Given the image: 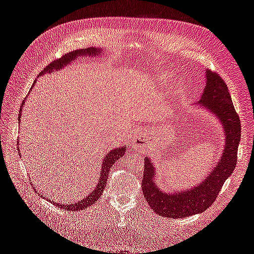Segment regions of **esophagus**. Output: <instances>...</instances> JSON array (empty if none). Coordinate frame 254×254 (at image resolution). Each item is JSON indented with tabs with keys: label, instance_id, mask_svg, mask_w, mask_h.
<instances>
[{
	"label": "esophagus",
	"instance_id": "34e87169",
	"mask_svg": "<svg viewBox=\"0 0 254 254\" xmlns=\"http://www.w3.org/2000/svg\"><path fill=\"white\" fill-rule=\"evenodd\" d=\"M136 134H137L136 136L139 137V139H141V137H142V139H144V137H147V136H148L147 133H146V132H142V131H141L140 133H136ZM136 136H135V137H136Z\"/></svg>",
	"mask_w": 254,
	"mask_h": 254
}]
</instances>
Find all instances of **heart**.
Returning <instances> with one entry per match:
<instances>
[{
    "label": "heart",
    "instance_id": "1",
    "mask_svg": "<svg viewBox=\"0 0 254 254\" xmlns=\"http://www.w3.org/2000/svg\"><path fill=\"white\" fill-rule=\"evenodd\" d=\"M168 77H170V74H168V73H163V74H161V75H160L159 79H160V81L165 82V81H167V80H168Z\"/></svg>",
    "mask_w": 254,
    "mask_h": 254
}]
</instances>
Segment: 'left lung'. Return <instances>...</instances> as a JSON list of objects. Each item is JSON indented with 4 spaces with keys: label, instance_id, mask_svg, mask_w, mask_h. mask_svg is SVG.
Wrapping results in <instances>:
<instances>
[{
    "label": "left lung",
    "instance_id": "left-lung-1",
    "mask_svg": "<svg viewBox=\"0 0 254 254\" xmlns=\"http://www.w3.org/2000/svg\"><path fill=\"white\" fill-rule=\"evenodd\" d=\"M206 86L198 104L216 115L224 127L226 144L217 165L205 179L190 190L166 193L155 182L156 167L149 158L144 159L142 190L149 206L160 216L182 218L201 214L216 200L228 177L231 176L237 162V149L241 141V120L236 113L231 95L225 80L213 71L205 72Z\"/></svg>",
    "mask_w": 254,
    "mask_h": 254
}]
</instances>
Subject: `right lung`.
Wrapping results in <instances>:
<instances>
[{"label":"right lung","mask_w":254,"mask_h":254,"mask_svg":"<svg viewBox=\"0 0 254 254\" xmlns=\"http://www.w3.org/2000/svg\"><path fill=\"white\" fill-rule=\"evenodd\" d=\"M101 52H102V49L92 48V49L76 50V51L70 52V53H67V54H64V55L61 57V58H59L57 60H54V61H52L50 64H48L47 67H45L44 70L39 74V76L43 75L44 73H54V72L60 70V68H64L67 64H70L71 61H73L74 59H76L77 57L84 56V55H89L91 57H95V56H98L99 54H101ZM34 84H33V86H34ZM32 89H30V91H32ZM24 102H25V99L22 103L21 109H20V115H21V111L23 109V105H24ZM20 115H19V118H18L19 121H20V118H21ZM125 151H126V146H124V147H119V148L112 149L111 151H109L108 153H107V155L104 158V161H103L102 171H101V174H99V175H101V177H99V181H98L97 187L95 188V190L93 191H92V193H90L86 198L82 199V200H79L78 202L71 203V204L57 203V202L51 201L50 199H48V200L51 201L53 204H55L56 206H58L59 209H65L66 211L67 210L68 211L84 210V209H86V207H89L91 205H93V203L98 200L99 197H101L102 193L104 191V189H105L106 183H107V179H108V176H109L110 167L115 163V161L119 160L122 156H124ZM19 155H21L20 150H19ZM41 197H42V195H41Z\"/></svg>","instance_id":"1"}]
</instances>
